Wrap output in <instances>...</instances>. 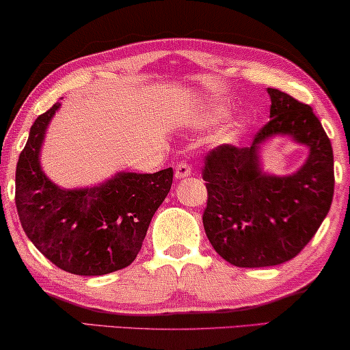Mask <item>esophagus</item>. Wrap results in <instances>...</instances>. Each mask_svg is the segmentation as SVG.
I'll return each mask as SVG.
<instances>
[{"instance_id":"1","label":"esophagus","mask_w":350,"mask_h":350,"mask_svg":"<svg viewBox=\"0 0 350 350\" xmlns=\"http://www.w3.org/2000/svg\"><path fill=\"white\" fill-rule=\"evenodd\" d=\"M190 174H191V168L189 163H185V161H180V163L176 166V171H174L176 179H185V177H189Z\"/></svg>"}]
</instances>
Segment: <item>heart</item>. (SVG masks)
<instances>
[{
  "mask_svg": "<svg viewBox=\"0 0 350 350\" xmlns=\"http://www.w3.org/2000/svg\"><path fill=\"white\" fill-rule=\"evenodd\" d=\"M226 116V111L225 109H217L215 113H213V118L215 119H221V118H225ZM236 132H232L231 129H228V130H225V132L221 133V142L223 143H234L236 142Z\"/></svg>",
  "mask_w": 350,
  "mask_h": 350,
  "instance_id": "obj_1",
  "label": "heart"
}]
</instances>
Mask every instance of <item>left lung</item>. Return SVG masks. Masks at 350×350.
Instances as JSON below:
<instances>
[{"label":"left lung","instance_id":"8db88e82","mask_svg":"<svg viewBox=\"0 0 350 350\" xmlns=\"http://www.w3.org/2000/svg\"><path fill=\"white\" fill-rule=\"evenodd\" d=\"M270 121L247 148L221 144L204 160L207 206L202 225L220 256L237 267H269L295 258L330 211L333 149L310 105L269 88ZM275 134L310 148L306 165L291 176L265 175L257 152Z\"/></svg>","mask_w":350,"mask_h":350}]
</instances>
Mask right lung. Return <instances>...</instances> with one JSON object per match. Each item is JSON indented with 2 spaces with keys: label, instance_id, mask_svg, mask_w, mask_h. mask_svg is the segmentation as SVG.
<instances>
[{
  "label": "right lung",
  "instance_id": "1",
  "mask_svg": "<svg viewBox=\"0 0 350 350\" xmlns=\"http://www.w3.org/2000/svg\"><path fill=\"white\" fill-rule=\"evenodd\" d=\"M56 102L31 125L15 171V206L23 231L56 267L83 276L116 272L137 258L154 213L173 184V168L118 173L91 189L66 190L40 168V148Z\"/></svg>",
  "mask_w": 350,
  "mask_h": 350
}]
</instances>
